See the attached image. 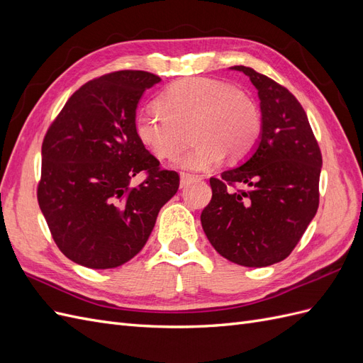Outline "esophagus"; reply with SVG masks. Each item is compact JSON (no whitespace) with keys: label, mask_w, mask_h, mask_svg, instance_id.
I'll return each mask as SVG.
<instances>
[{"label":"esophagus","mask_w":363,"mask_h":363,"mask_svg":"<svg viewBox=\"0 0 363 363\" xmlns=\"http://www.w3.org/2000/svg\"><path fill=\"white\" fill-rule=\"evenodd\" d=\"M195 180H200V179L195 177V175H192V174L182 172V175H180V188H182V189L186 188V186L191 184V183L195 182Z\"/></svg>","instance_id":"obj_1"}]
</instances>
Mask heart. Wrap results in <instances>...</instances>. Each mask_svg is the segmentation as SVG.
<instances>
[{"instance_id":"b5f03b06","label":"heart","mask_w":363,"mask_h":363,"mask_svg":"<svg viewBox=\"0 0 363 363\" xmlns=\"http://www.w3.org/2000/svg\"><path fill=\"white\" fill-rule=\"evenodd\" d=\"M156 106L155 111L136 115V138L155 157L172 159L183 150L191 131L196 145L175 160V167L182 169H213L225 155L242 160L262 135L257 103L225 82H177L159 95Z\"/></svg>"}]
</instances>
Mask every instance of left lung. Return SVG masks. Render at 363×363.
Wrapping results in <instances>:
<instances>
[{
	"label": "left lung",
	"mask_w": 363,
	"mask_h": 363,
	"mask_svg": "<svg viewBox=\"0 0 363 363\" xmlns=\"http://www.w3.org/2000/svg\"><path fill=\"white\" fill-rule=\"evenodd\" d=\"M233 69L257 87L262 138L244 164L211 177L201 225L223 257L269 267L291 255L318 211L323 156L304 108L286 87L242 65Z\"/></svg>",
	"instance_id": "obj_1"
}]
</instances>
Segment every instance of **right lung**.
<instances>
[{
    "mask_svg": "<svg viewBox=\"0 0 363 363\" xmlns=\"http://www.w3.org/2000/svg\"><path fill=\"white\" fill-rule=\"evenodd\" d=\"M160 77L123 69L84 83L42 142L38 203L65 256L92 269L116 268L148 240L162 206L180 186L135 133L136 107ZM142 172L136 186L130 179Z\"/></svg>",
    "mask_w": 363,
    "mask_h": 363,
    "instance_id": "right-lung-1",
    "label": "right lung"
}]
</instances>
